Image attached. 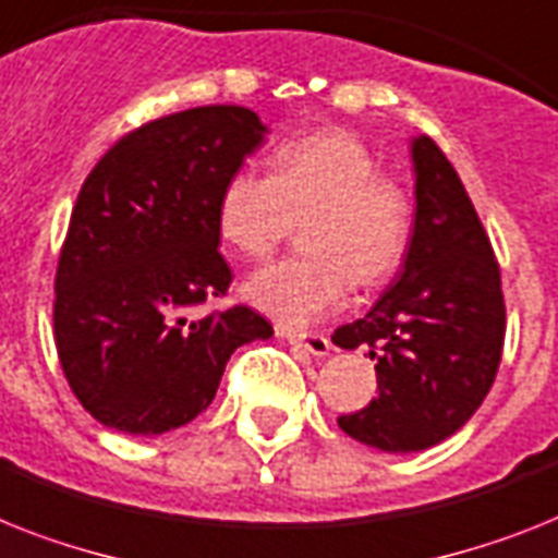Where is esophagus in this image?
Instances as JSON below:
<instances>
[{
  "instance_id": "obj_1",
  "label": "esophagus",
  "mask_w": 558,
  "mask_h": 558,
  "mask_svg": "<svg viewBox=\"0 0 558 558\" xmlns=\"http://www.w3.org/2000/svg\"><path fill=\"white\" fill-rule=\"evenodd\" d=\"M276 336H282L293 348H302L311 356H328L330 353V339L325 333H293V330L276 328Z\"/></svg>"
}]
</instances>
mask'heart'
Segmentation results:
<instances>
[{"mask_svg":"<svg viewBox=\"0 0 558 558\" xmlns=\"http://www.w3.org/2000/svg\"><path fill=\"white\" fill-rule=\"evenodd\" d=\"M302 225L305 256L274 262L247 279L253 307L305 328L342 305L351 279L385 282L411 242L413 207L402 185L379 177V162L344 131L305 133L270 156V173L236 168L216 199V230L247 259L268 256L290 225Z\"/></svg>","mask_w":558,"mask_h":558,"instance_id":"1","label":"heart"}]
</instances>
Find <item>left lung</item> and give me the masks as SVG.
<instances>
[{"label":"left lung","mask_w":558,"mask_h":558,"mask_svg":"<svg viewBox=\"0 0 558 558\" xmlns=\"http://www.w3.org/2000/svg\"><path fill=\"white\" fill-rule=\"evenodd\" d=\"M416 222L402 274L333 344L371 348L376 399L339 416L353 439L411 453L453 436L496 379L505 344L499 262L462 179L430 136L413 140Z\"/></svg>","instance_id":"left-lung-1"}]
</instances>
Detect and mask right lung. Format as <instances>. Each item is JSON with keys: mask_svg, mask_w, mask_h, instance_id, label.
<instances>
[{"mask_svg": "<svg viewBox=\"0 0 558 558\" xmlns=\"http://www.w3.org/2000/svg\"><path fill=\"white\" fill-rule=\"evenodd\" d=\"M239 105L154 119L110 147L73 205L57 268L53 336L64 379L105 427L159 436L214 402L230 353L274 328L228 293L216 199L262 145Z\"/></svg>", "mask_w": 558, "mask_h": 558, "instance_id": "right-lung-1", "label": "right lung"}]
</instances>
